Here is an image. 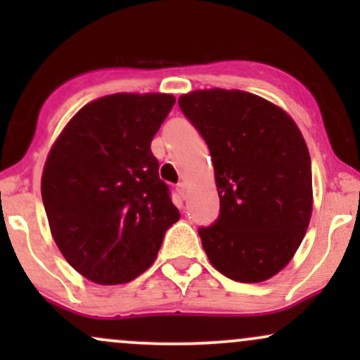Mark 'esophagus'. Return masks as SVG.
Wrapping results in <instances>:
<instances>
[{
  "mask_svg": "<svg viewBox=\"0 0 360 360\" xmlns=\"http://www.w3.org/2000/svg\"><path fill=\"white\" fill-rule=\"evenodd\" d=\"M177 193H179V196L183 198V200H186L188 198V186H186V183H179L177 184Z\"/></svg>",
  "mask_w": 360,
  "mask_h": 360,
  "instance_id": "esophagus-1",
  "label": "esophagus"
}]
</instances>
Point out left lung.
Wrapping results in <instances>:
<instances>
[{"label": "left lung", "mask_w": 360, "mask_h": 360, "mask_svg": "<svg viewBox=\"0 0 360 360\" xmlns=\"http://www.w3.org/2000/svg\"><path fill=\"white\" fill-rule=\"evenodd\" d=\"M179 106L206 140L220 217L200 229L217 271L262 283L288 266L313 210L311 160L298 125L283 108L238 89H198Z\"/></svg>", "instance_id": "obj_1"}]
</instances>
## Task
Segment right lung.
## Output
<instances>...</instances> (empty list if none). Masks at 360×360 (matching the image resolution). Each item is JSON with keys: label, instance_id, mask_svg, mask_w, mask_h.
Listing matches in <instances>:
<instances>
[{"label": "right lung", "instance_id": "obj_1", "mask_svg": "<svg viewBox=\"0 0 360 360\" xmlns=\"http://www.w3.org/2000/svg\"><path fill=\"white\" fill-rule=\"evenodd\" d=\"M174 103L166 93L98 98L69 120L49 152L42 200L51 233L93 283L123 284L147 271L179 220L150 150Z\"/></svg>", "mask_w": 360, "mask_h": 360}]
</instances>
